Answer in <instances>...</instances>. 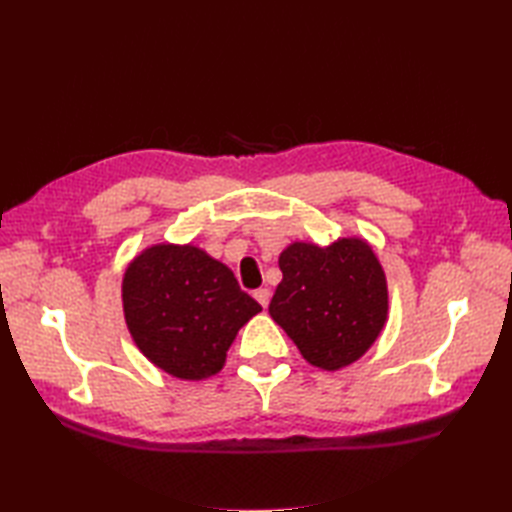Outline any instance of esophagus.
<instances>
[{
    "label": "esophagus",
    "mask_w": 512,
    "mask_h": 512,
    "mask_svg": "<svg viewBox=\"0 0 512 512\" xmlns=\"http://www.w3.org/2000/svg\"><path fill=\"white\" fill-rule=\"evenodd\" d=\"M253 297L257 299L259 306L268 308V303H270V290H268V288H257V290L253 292Z\"/></svg>",
    "instance_id": "34e87169"
}]
</instances>
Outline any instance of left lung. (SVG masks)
Instances as JSON below:
<instances>
[{
	"mask_svg": "<svg viewBox=\"0 0 512 512\" xmlns=\"http://www.w3.org/2000/svg\"><path fill=\"white\" fill-rule=\"evenodd\" d=\"M279 268L284 279L268 312L310 365L339 369L372 347L387 319V281L367 242H295L279 255Z\"/></svg>",
	"mask_w": 512,
	"mask_h": 512,
	"instance_id": "8db88e82",
	"label": "left lung"
}]
</instances>
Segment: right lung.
<instances>
[{
    "label": "right lung",
    "mask_w": 512,
    "mask_h": 512,
    "mask_svg": "<svg viewBox=\"0 0 512 512\" xmlns=\"http://www.w3.org/2000/svg\"><path fill=\"white\" fill-rule=\"evenodd\" d=\"M123 310L138 350L184 380L217 374L239 328L262 310L204 250L158 244L123 277Z\"/></svg>",
    "instance_id": "add662e5"
}]
</instances>
